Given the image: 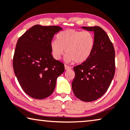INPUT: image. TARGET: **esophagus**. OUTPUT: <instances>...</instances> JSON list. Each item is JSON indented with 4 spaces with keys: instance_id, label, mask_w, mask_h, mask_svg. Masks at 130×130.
I'll return each mask as SVG.
<instances>
[{
    "instance_id": "34e87169",
    "label": "esophagus",
    "mask_w": 130,
    "mask_h": 130,
    "mask_svg": "<svg viewBox=\"0 0 130 130\" xmlns=\"http://www.w3.org/2000/svg\"><path fill=\"white\" fill-rule=\"evenodd\" d=\"M65 70H69V69H71V68L70 67H69V66H67V65H65Z\"/></svg>"
}]
</instances>
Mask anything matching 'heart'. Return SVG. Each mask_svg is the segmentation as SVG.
<instances>
[{"instance_id": "obj_1", "label": "heart", "mask_w": 130, "mask_h": 130, "mask_svg": "<svg viewBox=\"0 0 130 130\" xmlns=\"http://www.w3.org/2000/svg\"><path fill=\"white\" fill-rule=\"evenodd\" d=\"M57 40L51 42V52L52 57L59 60L64 54L67 62L74 61L82 63L88 59L94 49L95 40L89 31L67 29L57 35Z\"/></svg>"}]
</instances>
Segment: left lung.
Here are the masks:
<instances>
[{"label": "left lung", "instance_id": "obj_1", "mask_svg": "<svg viewBox=\"0 0 130 130\" xmlns=\"http://www.w3.org/2000/svg\"><path fill=\"white\" fill-rule=\"evenodd\" d=\"M94 32V49L87 61L74 68L72 88L81 101L91 102L106 92L115 74V51L108 36L99 26L82 27Z\"/></svg>", "mask_w": 130, "mask_h": 130}]
</instances>
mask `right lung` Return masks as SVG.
I'll list each match as a JSON object with an SVG mask.
<instances>
[{"label":"right lung","mask_w":130,"mask_h":130,"mask_svg":"<svg viewBox=\"0 0 130 130\" xmlns=\"http://www.w3.org/2000/svg\"><path fill=\"white\" fill-rule=\"evenodd\" d=\"M58 26H32L19 38L13 59L14 74L24 92L35 99L50 96L64 65L52 57L51 42Z\"/></svg>","instance_id":"obj_1"}]
</instances>
